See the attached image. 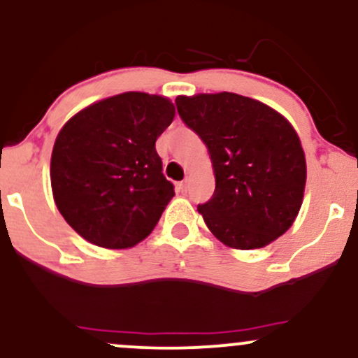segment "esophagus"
Masks as SVG:
<instances>
[{"label": "esophagus", "mask_w": 358, "mask_h": 358, "mask_svg": "<svg viewBox=\"0 0 358 358\" xmlns=\"http://www.w3.org/2000/svg\"><path fill=\"white\" fill-rule=\"evenodd\" d=\"M188 182H190V180L188 178H185L182 183H180V188H182V192H187V188H188Z\"/></svg>", "instance_id": "1"}]
</instances>
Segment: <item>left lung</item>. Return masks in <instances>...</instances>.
<instances>
[{"mask_svg":"<svg viewBox=\"0 0 358 358\" xmlns=\"http://www.w3.org/2000/svg\"><path fill=\"white\" fill-rule=\"evenodd\" d=\"M175 104L210 155L215 192L199 212L213 236L234 249L264 248L282 236L306 183L305 153L287 119L232 92L178 96Z\"/></svg>","mask_w":358,"mask_h":358,"instance_id":"obj_1","label":"left lung"}]
</instances>
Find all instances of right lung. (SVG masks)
<instances>
[{
  "label": "right lung",
  "mask_w": 358,
  "mask_h": 358,
  "mask_svg": "<svg viewBox=\"0 0 358 358\" xmlns=\"http://www.w3.org/2000/svg\"><path fill=\"white\" fill-rule=\"evenodd\" d=\"M170 99L124 92L77 113L50 162L57 208L79 236L106 249L146 239L173 199L155 143L171 124Z\"/></svg>",
  "instance_id": "add662e5"
}]
</instances>
